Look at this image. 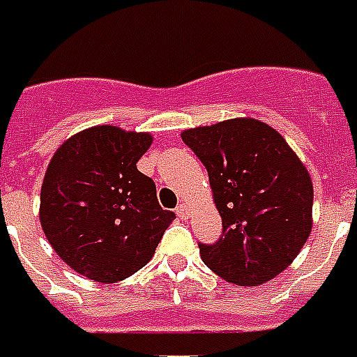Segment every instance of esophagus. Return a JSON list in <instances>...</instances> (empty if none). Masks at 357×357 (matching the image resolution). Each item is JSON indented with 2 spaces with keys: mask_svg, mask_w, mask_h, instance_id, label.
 I'll return each instance as SVG.
<instances>
[{
  "mask_svg": "<svg viewBox=\"0 0 357 357\" xmlns=\"http://www.w3.org/2000/svg\"><path fill=\"white\" fill-rule=\"evenodd\" d=\"M176 215H178L181 219H188V217H190V207L186 206V204H178V207H176Z\"/></svg>",
  "mask_w": 357,
  "mask_h": 357,
  "instance_id": "obj_1",
  "label": "esophagus"
}]
</instances>
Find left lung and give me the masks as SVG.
I'll use <instances>...</instances> for the list:
<instances>
[{"label":"left lung","mask_w":357,"mask_h":357,"mask_svg":"<svg viewBox=\"0 0 357 357\" xmlns=\"http://www.w3.org/2000/svg\"><path fill=\"white\" fill-rule=\"evenodd\" d=\"M183 142L206 165L223 234L198 244L204 264L227 282L264 284L296 259L312 232L310 173L275 128L231 119L188 128Z\"/></svg>","instance_id":"left-lung-1"}]
</instances>
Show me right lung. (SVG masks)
<instances>
[{
	"mask_svg": "<svg viewBox=\"0 0 357 357\" xmlns=\"http://www.w3.org/2000/svg\"><path fill=\"white\" fill-rule=\"evenodd\" d=\"M150 146L148 132L92 126L61 144L47 165L40 223L57 255L88 279L117 282L140 271L173 223L155 183L136 169Z\"/></svg>",
	"mask_w": 357,
	"mask_h": 357,
	"instance_id": "add662e5",
	"label": "right lung"
}]
</instances>
